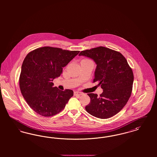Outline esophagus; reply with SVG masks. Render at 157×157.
I'll return each instance as SVG.
<instances>
[{"instance_id":"esophagus-1","label":"esophagus","mask_w":157,"mask_h":157,"mask_svg":"<svg viewBox=\"0 0 157 157\" xmlns=\"http://www.w3.org/2000/svg\"><path fill=\"white\" fill-rule=\"evenodd\" d=\"M74 94V95H81L83 94V93H82V92H78V91H75Z\"/></svg>"}]
</instances>
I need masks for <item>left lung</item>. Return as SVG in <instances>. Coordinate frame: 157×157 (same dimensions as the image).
Instances as JSON below:
<instances>
[{
	"mask_svg": "<svg viewBox=\"0 0 157 157\" xmlns=\"http://www.w3.org/2000/svg\"><path fill=\"white\" fill-rule=\"evenodd\" d=\"M79 56L94 60L97 64L93 82H97L103 92L88 94L90 98L85 109L101 119L111 118L124 107L131 97L134 74L125 57L119 52L99 46L81 51Z\"/></svg>",
	"mask_w": 157,
	"mask_h": 157,
	"instance_id": "obj_1",
	"label": "left lung"
}]
</instances>
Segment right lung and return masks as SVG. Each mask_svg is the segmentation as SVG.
I'll return each instance as SVG.
<instances>
[{"mask_svg": "<svg viewBox=\"0 0 157 157\" xmlns=\"http://www.w3.org/2000/svg\"><path fill=\"white\" fill-rule=\"evenodd\" d=\"M79 53L45 46L26 55L21 67L19 86L24 99L35 112L47 117L64 109L74 92L53 87L52 81Z\"/></svg>", "mask_w": 157, "mask_h": 157, "instance_id": "add662e5", "label": "right lung"}]
</instances>
